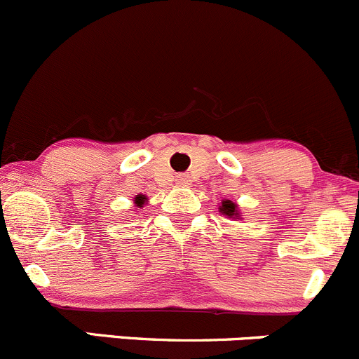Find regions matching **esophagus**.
<instances>
[{"label": "esophagus", "instance_id": "esophagus-1", "mask_svg": "<svg viewBox=\"0 0 359 359\" xmlns=\"http://www.w3.org/2000/svg\"><path fill=\"white\" fill-rule=\"evenodd\" d=\"M177 184H180V186H189L191 179L182 173V175H177Z\"/></svg>", "mask_w": 359, "mask_h": 359}]
</instances>
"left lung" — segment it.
Here are the masks:
<instances>
[{
  "label": "left lung",
  "instance_id": "left-lung-1",
  "mask_svg": "<svg viewBox=\"0 0 359 359\" xmlns=\"http://www.w3.org/2000/svg\"><path fill=\"white\" fill-rule=\"evenodd\" d=\"M220 212H222L224 215H227V217L238 215V213H236V205H234V203L231 201V200H227V201L222 203V208H220Z\"/></svg>",
  "mask_w": 359,
  "mask_h": 359
}]
</instances>
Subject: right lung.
<instances>
[{
    "label": "right lung",
    "instance_id": "right-lung-1",
    "mask_svg": "<svg viewBox=\"0 0 359 359\" xmlns=\"http://www.w3.org/2000/svg\"><path fill=\"white\" fill-rule=\"evenodd\" d=\"M144 201H146V198H144V196H137V198H135L137 206H142V205H144Z\"/></svg>",
    "mask_w": 359,
    "mask_h": 359
}]
</instances>
